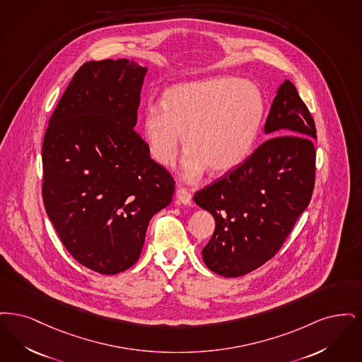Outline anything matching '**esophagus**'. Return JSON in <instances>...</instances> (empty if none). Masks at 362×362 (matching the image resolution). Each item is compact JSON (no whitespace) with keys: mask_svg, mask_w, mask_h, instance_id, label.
Listing matches in <instances>:
<instances>
[{"mask_svg":"<svg viewBox=\"0 0 362 362\" xmlns=\"http://www.w3.org/2000/svg\"><path fill=\"white\" fill-rule=\"evenodd\" d=\"M175 197L177 200L184 205L192 204V194L189 193V190L187 188H178L175 192Z\"/></svg>","mask_w":362,"mask_h":362,"instance_id":"1","label":"esophagus"}]
</instances>
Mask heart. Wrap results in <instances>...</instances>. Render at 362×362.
Wrapping results in <instances>:
<instances>
[{
  "label": "heart",
  "mask_w": 362,
  "mask_h": 362,
  "mask_svg": "<svg viewBox=\"0 0 362 362\" xmlns=\"http://www.w3.org/2000/svg\"><path fill=\"white\" fill-rule=\"evenodd\" d=\"M264 115L265 100L255 83L216 77L166 90L162 105L146 107L141 134L159 165L173 166L185 136L190 151L185 177L194 180L206 169L223 175L235 170L250 156Z\"/></svg>",
  "instance_id": "heart-1"
}]
</instances>
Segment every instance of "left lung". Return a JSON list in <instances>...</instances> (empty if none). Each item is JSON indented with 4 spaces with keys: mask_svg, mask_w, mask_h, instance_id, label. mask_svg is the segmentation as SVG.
<instances>
[{
    "mask_svg": "<svg viewBox=\"0 0 362 362\" xmlns=\"http://www.w3.org/2000/svg\"><path fill=\"white\" fill-rule=\"evenodd\" d=\"M265 134L273 138L193 196L216 224L204 264L224 277L247 274L274 257L314 192L315 122L288 79L273 100Z\"/></svg>",
    "mask_w": 362,
    "mask_h": 362,
    "instance_id": "8db88e82",
    "label": "left lung"
}]
</instances>
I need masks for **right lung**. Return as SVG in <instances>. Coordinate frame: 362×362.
Listing matches in <instances>:
<instances>
[{
  "label": "right lung",
  "instance_id": "add662e5",
  "mask_svg": "<svg viewBox=\"0 0 362 362\" xmlns=\"http://www.w3.org/2000/svg\"><path fill=\"white\" fill-rule=\"evenodd\" d=\"M147 67L83 63L51 115L43 141V203L64 247L101 274L132 267L174 180L134 129Z\"/></svg>",
  "mask_w": 362,
  "mask_h": 362
}]
</instances>
